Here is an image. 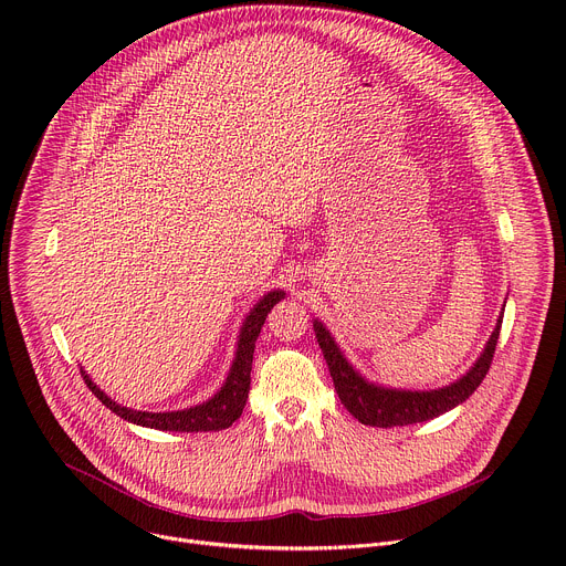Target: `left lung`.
<instances>
[{
	"label": "left lung",
	"mask_w": 566,
	"mask_h": 566,
	"mask_svg": "<svg viewBox=\"0 0 566 566\" xmlns=\"http://www.w3.org/2000/svg\"><path fill=\"white\" fill-rule=\"evenodd\" d=\"M502 313L497 317V325L486 347H483V352L472 363V367L461 378L439 389H400V387H387V385L367 380L347 360V356L338 347L332 332L322 325L319 319H313V332L329 365V374L334 378L338 398L349 410V415L371 428H394V426H412V423L437 419L454 410L457 406H461V402L481 385V380L489 374V367L497 347L502 317H504Z\"/></svg>",
	"instance_id": "1"
}]
</instances>
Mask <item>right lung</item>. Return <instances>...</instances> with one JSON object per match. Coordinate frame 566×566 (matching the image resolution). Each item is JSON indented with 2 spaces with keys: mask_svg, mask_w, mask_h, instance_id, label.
<instances>
[{
  "mask_svg": "<svg viewBox=\"0 0 566 566\" xmlns=\"http://www.w3.org/2000/svg\"><path fill=\"white\" fill-rule=\"evenodd\" d=\"M284 291L275 289L269 291L266 295L260 297V302L251 308L247 319L241 322L239 338H237V352L230 365V371L223 380V385L217 389L214 396L208 400L199 402V406L175 410V412H143V410H132L120 406L114 398H109L92 378L90 374L80 367V374H83L87 387L92 394L103 400V406L109 408L114 415L120 419L143 426V428H154V430H166V432H210V430H223L230 428L239 417L241 410L247 406L249 389H251V367H253V354H255V340L262 332V325L271 308L284 300Z\"/></svg>",
  "mask_w": 566,
  "mask_h": 566,
  "instance_id": "obj_1",
  "label": "right lung"
}]
</instances>
